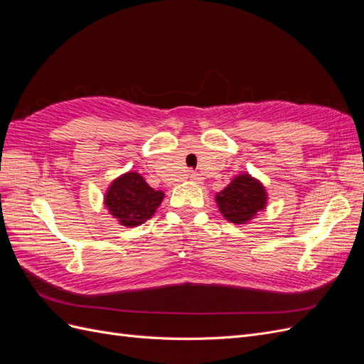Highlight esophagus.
Instances as JSON below:
<instances>
[{"label": "esophagus", "instance_id": "1", "mask_svg": "<svg viewBox=\"0 0 364 364\" xmlns=\"http://www.w3.org/2000/svg\"><path fill=\"white\" fill-rule=\"evenodd\" d=\"M188 178H190L191 181H197V174H194V173H190V174H188Z\"/></svg>", "mask_w": 364, "mask_h": 364}]
</instances>
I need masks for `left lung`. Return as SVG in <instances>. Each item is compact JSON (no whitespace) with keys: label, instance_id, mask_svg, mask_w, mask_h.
<instances>
[{"label":"left lung","instance_id":"1","mask_svg":"<svg viewBox=\"0 0 364 364\" xmlns=\"http://www.w3.org/2000/svg\"><path fill=\"white\" fill-rule=\"evenodd\" d=\"M215 200L229 222L246 223L266 206L267 194L258 181L249 174H241L215 196Z\"/></svg>","mask_w":364,"mask_h":364}]
</instances>
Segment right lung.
Returning a JSON list of instances; mask_svg holds the SVG:
<instances>
[{"instance_id": "1", "label": "right lung", "mask_w": 364, "mask_h": 364, "mask_svg": "<svg viewBox=\"0 0 364 364\" xmlns=\"http://www.w3.org/2000/svg\"><path fill=\"white\" fill-rule=\"evenodd\" d=\"M164 199L138 173H126L112 182L105 196V205L123 226H138L155 214Z\"/></svg>"}]
</instances>
